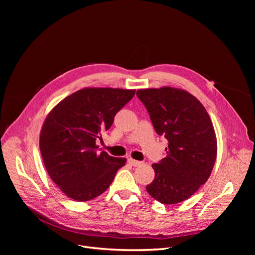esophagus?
<instances>
[{
  "mask_svg": "<svg viewBox=\"0 0 255 255\" xmlns=\"http://www.w3.org/2000/svg\"><path fill=\"white\" fill-rule=\"evenodd\" d=\"M128 164H130V165L134 166V167H136V166H139V165L141 164V161H139V160H136V159H134V158H128Z\"/></svg>",
  "mask_w": 255,
  "mask_h": 255,
  "instance_id": "esophagus-1",
  "label": "esophagus"
}]
</instances>
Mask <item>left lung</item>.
<instances>
[{"mask_svg":"<svg viewBox=\"0 0 255 255\" xmlns=\"http://www.w3.org/2000/svg\"><path fill=\"white\" fill-rule=\"evenodd\" d=\"M136 95L156 133L168 140L167 156L152 165L155 177L145 189L163 204L185 201L208 180L217 156V138L210 115L184 89H138Z\"/></svg>","mask_w":255,"mask_h":255,"instance_id":"8db88e82","label":"left lung"}]
</instances>
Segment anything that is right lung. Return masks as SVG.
I'll return each mask as SVG.
<instances>
[{"label": "right lung", "mask_w": 255, "mask_h": 255, "mask_svg": "<svg viewBox=\"0 0 255 255\" xmlns=\"http://www.w3.org/2000/svg\"><path fill=\"white\" fill-rule=\"evenodd\" d=\"M135 95V89L87 87L55 105L45 118L39 148L47 172L75 201L95 199L110 187L125 157L98 153L97 138Z\"/></svg>", "instance_id": "add662e5"}]
</instances>
